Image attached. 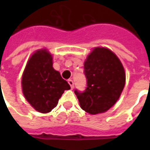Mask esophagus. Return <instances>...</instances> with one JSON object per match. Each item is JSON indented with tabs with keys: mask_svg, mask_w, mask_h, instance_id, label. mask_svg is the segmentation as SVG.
<instances>
[{
	"mask_svg": "<svg viewBox=\"0 0 150 150\" xmlns=\"http://www.w3.org/2000/svg\"><path fill=\"white\" fill-rule=\"evenodd\" d=\"M68 83L71 86V89H73V88H74V81L72 79H68Z\"/></svg>",
	"mask_w": 150,
	"mask_h": 150,
	"instance_id": "esophagus-1",
	"label": "esophagus"
}]
</instances>
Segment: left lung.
<instances>
[{"label": "left lung", "mask_w": 150, "mask_h": 150, "mask_svg": "<svg viewBox=\"0 0 150 150\" xmlns=\"http://www.w3.org/2000/svg\"><path fill=\"white\" fill-rule=\"evenodd\" d=\"M87 88L75 90L80 107L91 115L104 112L116 104L125 84V73L117 56L104 47L95 48L84 62Z\"/></svg>", "instance_id": "1"}]
</instances>
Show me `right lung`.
I'll return each instance as SVG.
<instances>
[{"label":"right lung","mask_w":150,"mask_h":150,"mask_svg":"<svg viewBox=\"0 0 150 150\" xmlns=\"http://www.w3.org/2000/svg\"><path fill=\"white\" fill-rule=\"evenodd\" d=\"M22 91L35 110L50 112L58 104L65 90L71 87L53 68L52 55L46 49L39 50L29 59L21 79Z\"/></svg>","instance_id":"add662e5"}]
</instances>
